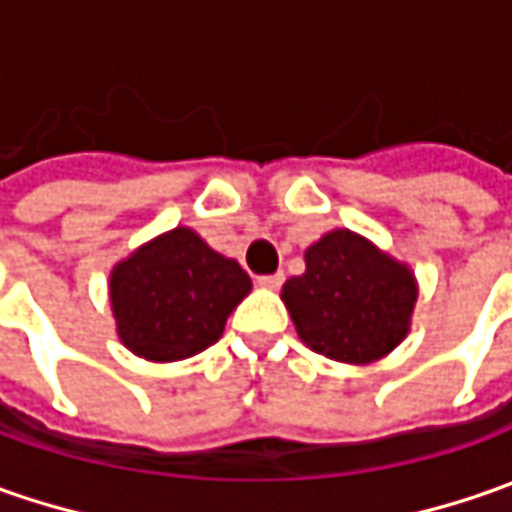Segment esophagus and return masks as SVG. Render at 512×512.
Returning <instances> with one entry per match:
<instances>
[{
  "instance_id": "esophagus-1",
  "label": "esophagus",
  "mask_w": 512,
  "mask_h": 512,
  "mask_svg": "<svg viewBox=\"0 0 512 512\" xmlns=\"http://www.w3.org/2000/svg\"><path fill=\"white\" fill-rule=\"evenodd\" d=\"M256 282H259V287L276 290V287H282V282H285V273H270V276H259Z\"/></svg>"
}]
</instances>
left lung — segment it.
Listing matches in <instances>:
<instances>
[{
	"label": "left lung",
	"mask_w": 512,
	"mask_h": 512,
	"mask_svg": "<svg viewBox=\"0 0 512 512\" xmlns=\"http://www.w3.org/2000/svg\"><path fill=\"white\" fill-rule=\"evenodd\" d=\"M282 299L302 342L336 362L382 359L402 342L416 302L413 273L367 239L333 230L305 253Z\"/></svg>",
	"instance_id": "obj_1"
}]
</instances>
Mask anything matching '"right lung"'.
Instances as JSON below:
<instances>
[{
	"label": "right lung",
	"mask_w": 512,
	"mask_h": 512,
	"mask_svg": "<svg viewBox=\"0 0 512 512\" xmlns=\"http://www.w3.org/2000/svg\"><path fill=\"white\" fill-rule=\"evenodd\" d=\"M250 293L239 262L187 227L139 247L110 276L119 336L150 362H176L219 342L230 310Z\"/></svg>",
	"instance_id": "add662e5"
}]
</instances>
